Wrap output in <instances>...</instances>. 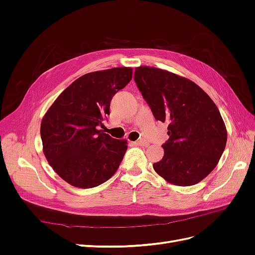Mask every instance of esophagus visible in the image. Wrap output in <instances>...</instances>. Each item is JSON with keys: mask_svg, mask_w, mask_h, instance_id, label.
<instances>
[{"mask_svg": "<svg viewBox=\"0 0 255 255\" xmlns=\"http://www.w3.org/2000/svg\"><path fill=\"white\" fill-rule=\"evenodd\" d=\"M134 144H136V145H148L149 143H148V141H145V140H143V139H141V140H137V141H135V142H133Z\"/></svg>", "mask_w": 255, "mask_h": 255, "instance_id": "34e87169", "label": "esophagus"}]
</instances>
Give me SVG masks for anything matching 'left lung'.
Here are the masks:
<instances>
[{"mask_svg": "<svg viewBox=\"0 0 255 255\" xmlns=\"http://www.w3.org/2000/svg\"><path fill=\"white\" fill-rule=\"evenodd\" d=\"M134 80L155 119L168 123L164 156L154 170L176 186L201 182L226 148L227 128L218 107L197 84L163 69L137 67Z\"/></svg>", "mask_w": 255, "mask_h": 255, "instance_id": "obj_1", "label": "left lung"}]
</instances>
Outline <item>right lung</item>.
<instances>
[{
    "instance_id": "right-lung-1",
    "label": "right lung",
    "mask_w": 255,
    "mask_h": 255,
    "mask_svg": "<svg viewBox=\"0 0 255 255\" xmlns=\"http://www.w3.org/2000/svg\"><path fill=\"white\" fill-rule=\"evenodd\" d=\"M133 69L112 68L84 74L68 86L43 116L44 156L61 179L78 188L103 184L117 171L128 140L98 129L116 92L132 80Z\"/></svg>"
}]
</instances>
